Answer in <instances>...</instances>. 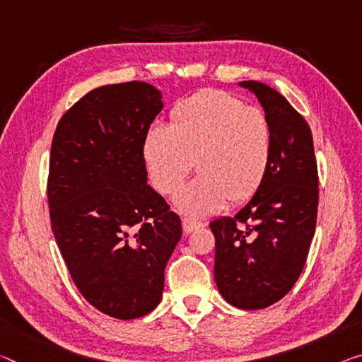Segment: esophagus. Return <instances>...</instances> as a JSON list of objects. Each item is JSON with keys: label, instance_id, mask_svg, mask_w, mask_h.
<instances>
[{"label": "esophagus", "instance_id": "1", "mask_svg": "<svg viewBox=\"0 0 362 362\" xmlns=\"http://www.w3.org/2000/svg\"><path fill=\"white\" fill-rule=\"evenodd\" d=\"M202 226H204V223H202V221H199V220L182 218V230H185L186 235H189V233L199 230V228H202Z\"/></svg>", "mask_w": 362, "mask_h": 362}]
</instances>
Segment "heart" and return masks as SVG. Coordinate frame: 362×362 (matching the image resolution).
<instances>
[{
	"label": "heart",
	"instance_id": "obj_1",
	"mask_svg": "<svg viewBox=\"0 0 362 362\" xmlns=\"http://www.w3.org/2000/svg\"><path fill=\"white\" fill-rule=\"evenodd\" d=\"M274 134L260 108L218 88L177 102L170 126L153 123L144 134L142 158L152 186L173 194L196 162L200 173L175 196L177 210L207 216L257 191L270 163Z\"/></svg>",
	"mask_w": 362,
	"mask_h": 362
}]
</instances>
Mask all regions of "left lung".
Returning a JSON list of instances; mask_svg holds the SVG:
<instances>
[{"label": "left lung", "mask_w": 362, "mask_h": 362, "mask_svg": "<svg viewBox=\"0 0 362 362\" xmlns=\"http://www.w3.org/2000/svg\"><path fill=\"white\" fill-rule=\"evenodd\" d=\"M239 87L257 97L274 134L270 163L254 197L235 216L210 223L215 281L226 303L264 309L291 290L313 243L319 177L305 119L275 88L257 81Z\"/></svg>", "instance_id": "obj_1"}]
</instances>
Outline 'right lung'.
<instances>
[{
	"mask_svg": "<svg viewBox=\"0 0 362 362\" xmlns=\"http://www.w3.org/2000/svg\"><path fill=\"white\" fill-rule=\"evenodd\" d=\"M163 93L132 81L88 92L59 119L48 205L66 267L88 303L121 320L162 301L181 220L147 185L142 141Z\"/></svg>",
	"mask_w": 362,
	"mask_h": 362,
	"instance_id": "right-lung-1",
	"label": "right lung"
}]
</instances>
